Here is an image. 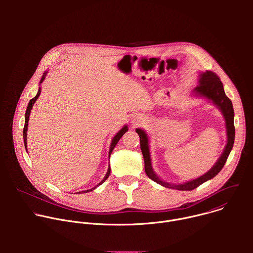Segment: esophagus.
Here are the masks:
<instances>
[{
    "instance_id": "34e87169",
    "label": "esophagus",
    "mask_w": 253,
    "mask_h": 253,
    "mask_svg": "<svg viewBox=\"0 0 253 253\" xmlns=\"http://www.w3.org/2000/svg\"><path fill=\"white\" fill-rule=\"evenodd\" d=\"M132 123H133L134 125H138V123H140V118H138V117H135V118H133V120H132Z\"/></svg>"
}]
</instances>
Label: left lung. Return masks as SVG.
Instances as JSON below:
<instances>
[{
	"instance_id": "8db88e82",
	"label": "left lung",
	"mask_w": 253,
	"mask_h": 253,
	"mask_svg": "<svg viewBox=\"0 0 253 253\" xmlns=\"http://www.w3.org/2000/svg\"><path fill=\"white\" fill-rule=\"evenodd\" d=\"M192 96L199 97L208 100L213 105L218 108L220 112L223 115V118L225 120V127H226V135H227V142L224 147V150L218 160L211 167L210 170H208L203 175L189 180V181L174 184L169 183L162 180L157 174L154 172L152 168L151 163V155H150V148H149V138L146 133L140 128L136 129V132L138 133L140 137V147L144 158V165H145V172L147 176L153 180L154 182L162 185L163 187L181 190V191H189L193 190L202 183L208 181V180L214 178L217 175L220 170L223 168L231 150L233 147L234 138H235V128H234V111L231 100L226 96L224 92V88L222 85V82L220 81L219 77L211 71L201 72L199 74V80H198V86L194 88L192 91Z\"/></svg>"
}]
</instances>
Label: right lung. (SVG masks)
<instances>
[{
	"instance_id": "right-lung-1",
	"label": "right lung",
	"mask_w": 253,
	"mask_h": 253,
	"mask_svg": "<svg viewBox=\"0 0 253 253\" xmlns=\"http://www.w3.org/2000/svg\"><path fill=\"white\" fill-rule=\"evenodd\" d=\"M47 73H48V71L44 72V74H43V76H42V79H41V81H40V85H41V84L43 83V81L45 80V77H46ZM40 94H41V87H39V90H38L37 95H36L33 99H31V100H30V102H29V104H28V107H27V110H26V114H25V126H24V131H23L24 144H25V148H26V150H27V131H28V122H29V118H30V113H31V110H32V108H33V106H34L35 102L37 101V99L39 98ZM127 131H128V126H127V125H124V126H123L119 131H118V133L113 137V139H112V141H111L110 149H109V157H110V155H111V153H112L113 149H114V148H115V146L117 145L118 141L121 139V137H122V136L124 135V133H126ZM27 152H28V150H27ZM110 172H111V168H110V165H109V167H108V170H107V173H106L105 177L101 180V182H100L99 184H97L95 187H93V188H91V189L84 190V191H80V192H77V193H80V194H81V193H87V192L93 191L94 189H96L98 186H100L101 184H103V183L105 182V180H106L108 177H109Z\"/></svg>"
}]
</instances>
